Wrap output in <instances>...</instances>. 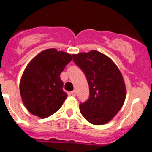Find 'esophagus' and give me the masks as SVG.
<instances>
[{"label":"esophagus","mask_w":152,"mask_h":152,"mask_svg":"<svg viewBox=\"0 0 152 152\" xmlns=\"http://www.w3.org/2000/svg\"><path fill=\"white\" fill-rule=\"evenodd\" d=\"M71 95L73 96H75L76 95V90H72V91L71 92Z\"/></svg>","instance_id":"34e87169"}]
</instances>
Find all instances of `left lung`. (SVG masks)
I'll list each match as a JSON object with an SVG mask.
<instances>
[{"label": "left lung", "mask_w": 152, "mask_h": 152, "mask_svg": "<svg viewBox=\"0 0 152 152\" xmlns=\"http://www.w3.org/2000/svg\"><path fill=\"white\" fill-rule=\"evenodd\" d=\"M74 62L86 75L90 96L80 104V112L95 125L109 122L124 104L126 89L122 75L115 63L97 51L72 56Z\"/></svg>", "instance_id": "obj_1"}]
</instances>
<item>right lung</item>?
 Instances as JSON below:
<instances>
[{"instance_id":"1","label":"right lung","mask_w":152,"mask_h":152,"mask_svg":"<svg viewBox=\"0 0 152 152\" xmlns=\"http://www.w3.org/2000/svg\"><path fill=\"white\" fill-rule=\"evenodd\" d=\"M72 60L71 55L50 48L39 53L28 65L20 83L25 107L42 118L49 117L67 98L60 73Z\"/></svg>"}]
</instances>
